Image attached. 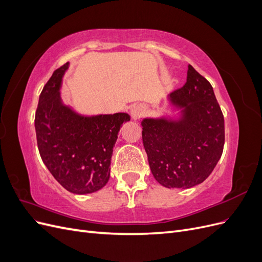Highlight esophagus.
Listing matches in <instances>:
<instances>
[{"mask_svg":"<svg viewBox=\"0 0 262 262\" xmlns=\"http://www.w3.org/2000/svg\"><path fill=\"white\" fill-rule=\"evenodd\" d=\"M144 114H145V107L143 105H134L131 108V116L134 120L140 119Z\"/></svg>","mask_w":262,"mask_h":262,"instance_id":"esophagus-1","label":"esophagus"}]
</instances>
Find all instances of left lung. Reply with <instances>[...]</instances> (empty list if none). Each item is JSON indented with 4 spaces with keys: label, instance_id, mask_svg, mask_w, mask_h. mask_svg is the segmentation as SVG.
I'll use <instances>...</instances> for the list:
<instances>
[{
    "label": "left lung",
    "instance_id": "left-lung-1",
    "mask_svg": "<svg viewBox=\"0 0 262 262\" xmlns=\"http://www.w3.org/2000/svg\"><path fill=\"white\" fill-rule=\"evenodd\" d=\"M181 110L177 121L146 118L142 140L150 171L166 188H191L203 182L223 153L224 117L207 78L189 64L187 82L169 94Z\"/></svg>",
    "mask_w": 262,
    "mask_h": 262
}]
</instances>
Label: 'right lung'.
Listing matches in <instances>:
<instances>
[{
	"label": "right lung",
	"mask_w": 262,
	"mask_h": 262,
	"mask_svg": "<svg viewBox=\"0 0 262 262\" xmlns=\"http://www.w3.org/2000/svg\"><path fill=\"white\" fill-rule=\"evenodd\" d=\"M69 62L57 69L43 86L35 116L41 160L68 191L86 194L104 187L118 133L128 114L83 117L62 104L60 87Z\"/></svg>",
	"instance_id": "1"
}]
</instances>
